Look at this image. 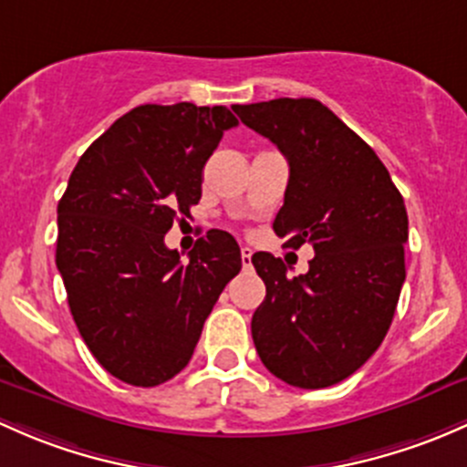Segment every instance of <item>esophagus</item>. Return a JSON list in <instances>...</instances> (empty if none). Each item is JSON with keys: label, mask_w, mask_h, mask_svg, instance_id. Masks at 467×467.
I'll return each mask as SVG.
<instances>
[{"label": "esophagus", "mask_w": 467, "mask_h": 467, "mask_svg": "<svg viewBox=\"0 0 467 467\" xmlns=\"http://www.w3.org/2000/svg\"><path fill=\"white\" fill-rule=\"evenodd\" d=\"M250 259H253V250H250L248 246H244L242 248V264H244V268L253 266V262H250Z\"/></svg>", "instance_id": "34e87169"}]
</instances>
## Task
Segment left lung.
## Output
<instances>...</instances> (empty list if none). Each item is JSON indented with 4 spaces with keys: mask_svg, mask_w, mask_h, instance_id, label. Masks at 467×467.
Returning a JSON list of instances; mask_svg holds the SVG:
<instances>
[{
    "mask_svg": "<svg viewBox=\"0 0 467 467\" xmlns=\"http://www.w3.org/2000/svg\"><path fill=\"white\" fill-rule=\"evenodd\" d=\"M233 109L291 168L275 234L288 248L316 250L297 277L271 253L253 254L266 284L250 322L254 349L288 385L331 387L374 356L394 320L405 282V201L376 151L320 100L277 98Z\"/></svg>",
    "mask_w": 467,
    "mask_h": 467,
    "instance_id": "obj_1",
    "label": "left lung"
}]
</instances>
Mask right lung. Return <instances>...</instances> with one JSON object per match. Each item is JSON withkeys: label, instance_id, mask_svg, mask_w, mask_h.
Segmentation results:
<instances>
[{"label": "right lung", "instance_id": "right-lung-1", "mask_svg": "<svg viewBox=\"0 0 467 467\" xmlns=\"http://www.w3.org/2000/svg\"><path fill=\"white\" fill-rule=\"evenodd\" d=\"M228 107L140 105L80 156L57 203L56 264L82 340L118 380L156 387L192 358L205 317L242 271L208 230L181 264L165 234L201 199L205 161L237 127Z\"/></svg>", "mask_w": 467, "mask_h": 467}]
</instances>
